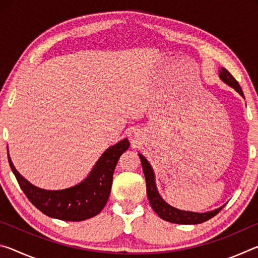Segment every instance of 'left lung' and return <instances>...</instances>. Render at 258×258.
I'll return each mask as SVG.
<instances>
[{
    "instance_id": "left-lung-1",
    "label": "left lung",
    "mask_w": 258,
    "mask_h": 258,
    "mask_svg": "<svg viewBox=\"0 0 258 258\" xmlns=\"http://www.w3.org/2000/svg\"><path fill=\"white\" fill-rule=\"evenodd\" d=\"M220 78L223 81L225 84L234 89L237 92L241 95L243 98V92L240 87L239 83L234 80V77L231 75V74L226 71L225 68H222L220 71ZM140 159H141L142 164V169L143 173H145L146 182H147V195L148 199H149V203L154 211L157 213L160 218L163 220L171 222V223H176V224H199L203 223V222H206L211 220L216 214L222 211V208L224 206H221L220 208L214 209L211 212L206 213H196V212H187V211H181V209H177L175 207L171 206L165 200L160 197L158 190H157L156 186V181H155V173L152 171V167L149 164L145 157L141 154H139Z\"/></svg>"
}]
</instances>
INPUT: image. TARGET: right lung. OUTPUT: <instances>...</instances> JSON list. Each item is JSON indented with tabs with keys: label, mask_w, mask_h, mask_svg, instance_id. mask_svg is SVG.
<instances>
[{
	"label": "right lung",
	"mask_w": 258,
	"mask_h": 258,
	"mask_svg": "<svg viewBox=\"0 0 258 258\" xmlns=\"http://www.w3.org/2000/svg\"><path fill=\"white\" fill-rule=\"evenodd\" d=\"M128 147L127 139L109 147L84 181L63 190H44L33 185L15 168L9 154L8 159L21 190L35 207L46 216L80 222L98 215L106 206L111 190L113 171L119 157Z\"/></svg>",
	"instance_id": "obj_1"
}]
</instances>
